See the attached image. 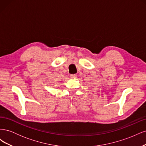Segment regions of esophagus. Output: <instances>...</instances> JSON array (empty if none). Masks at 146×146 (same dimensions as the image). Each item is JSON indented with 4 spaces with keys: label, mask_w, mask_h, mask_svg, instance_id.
Wrapping results in <instances>:
<instances>
[{
    "label": "esophagus",
    "mask_w": 146,
    "mask_h": 146,
    "mask_svg": "<svg viewBox=\"0 0 146 146\" xmlns=\"http://www.w3.org/2000/svg\"><path fill=\"white\" fill-rule=\"evenodd\" d=\"M70 77L71 78H77V75L76 74H70Z\"/></svg>",
    "instance_id": "34e87169"
}]
</instances>
